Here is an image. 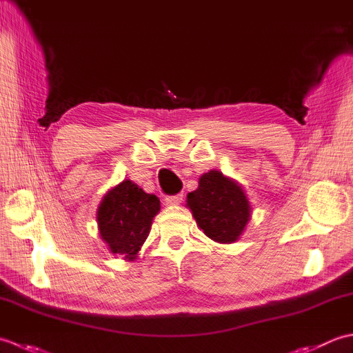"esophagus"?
Masks as SVG:
<instances>
[{"mask_svg":"<svg viewBox=\"0 0 353 353\" xmlns=\"http://www.w3.org/2000/svg\"><path fill=\"white\" fill-rule=\"evenodd\" d=\"M183 200V194H176V196H167L163 199L165 205H179Z\"/></svg>","mask_w":353,"mask_h":353,"instance_id":"obj_1","label":"esophagus"}]
</instances>
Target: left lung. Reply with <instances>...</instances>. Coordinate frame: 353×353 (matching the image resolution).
Masks as SVG:
<instances>
[{
  "mask_svg": "<svg viewBox=\"0 0 353 353\" xmlns=\"http://www.w3.org/2000/svg\"><path fill=\"white\" fill-rule=\"evenodd\" d=\"M186 205L205 235L219 243H234L250 220V203L244 191L220 171L200 177L199 188L188 194Z\"/></svg>",
  "mask_w": 353,
  "mask_h": 353,
  "instance_id": "obj_1",
  "label": "left lung"
}]
</instances>
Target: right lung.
<instances>
[{
    "instance_id": "1",
    "label": "right lung",
    "mask_w": 353,
    "mask_h": 353,
    "mask_svg": "<svg viewBox=\"0 0 353 353\" xmlns=\"http://www.w3.org/2000/svg\"><path fill=\"white\" fill-rule=\"evenodd\" d=\"M159 209V199L153 194H147L130 181L121 182L104 196L97 211L103 241L108 243L112 253L134 259Z\"/></svg>"
}]
</instances>
